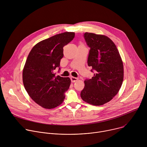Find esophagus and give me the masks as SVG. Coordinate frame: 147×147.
Instances as JSON below:
<instances>
[{
  "label": "esophagus",
  "mask_w": 147,
  "mask_h": 147,
  "mask_svg": "<svg viewBox=\"0 0 147 147\" xmlns=\"http://www.w3.org/2000/svg\"><path fill=\"white\" fill-rule=\"evenodd\" d=\"M70 79H71V82H76V81H77L78 80V78H76V77H71Z\"/></svg>",
  "instance_id": "obj_1"
}]
</instances>
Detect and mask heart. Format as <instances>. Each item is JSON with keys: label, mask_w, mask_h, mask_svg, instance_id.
Returning <instances> with one entry per match:
<instances>
[{"label": "heart", "mask_w": 147, "mask_h": 147, "mask_svg": "<svg viewBox=\"0 0 147 147\" xmlns=\"http://www.w3.org/2000/svg\"><path fill=\"white\" fill-rule=\"evenodd\" d=\"M81 45H82V44H81Z\"/></svg>", "instance_id": "obj_1"}]
</instances>
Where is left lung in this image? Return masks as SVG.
Instances as JSON below:
<instances>
[{
  "mask_svg": "<svg viewBox=\"0 0 147 147\" xmlns=\"http://www.w3.org/2000/svg\"><path fill=\"white\" fill-rule=\"evenodd\" d=\"M84 36L90 48L88 65L95 73L91 79L84 81L80 95L89 104L102 105L111 100L121 88L123 61L115 43L107 36L86 32Z\"/></svg>",
  "mask_w": 147,
  "mask_h": 147,
  "instance_id": "1",
  "label": "left lung"
}]
</instances>
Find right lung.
Returning <instances> with one entry per match:
<instances>
[{
	"label": "right lung",
	"instance_id": "1",
	"mask_svg": "<svg viewBox=\"0 0 147 147\" xmlns=\"http://www.w3.org/2000/svg\"><path fill=\"white\" fill-rule=\"evenodd\" d=\"M74 35L73 32H65L41 40L27 57L23 70L24 88L31 98L45 109H53L61 105L69 88L70 78L55 76L54 70L60 66L63 47Z\"/></svg>",
	"mask_w": 147,
	"mask_h": 147
}]
</instances>
